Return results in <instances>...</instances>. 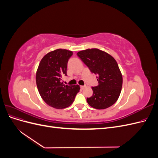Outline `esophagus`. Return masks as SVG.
<instances>
[{
  "label": "esophagus",
  "instance_id": "34e87169",
  "mask_svg": "<svg viewBox=\"0 0 158 158\" xmlns=\"http://www.w3.org/2000/svg\"><path fill=\"white\" fill-rule=\"evenodd\" d=\"M85 88V85H80V88L82 89H84Z\"/></svg>",
  "mask_w": 158,
  "mask_h": 158
}]
</instances>
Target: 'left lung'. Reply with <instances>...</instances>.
Masks as SVG:
<instances>
[{
  "mask_svg": "<svg viewBox=\"0 0 158 158\" xmlns=\"http://www.w3.org/2000/svg\"><path fill=\"white\" fill-rule=\"evenodd\" d=\"M77 55L97 75L99 83L92 88L94 94L87 98L88 104L97 109L113 106L120 95L123 85V76L115 59L107 52L95 48L80 51Z\"/></svg>",
  "mask_w": 158,
  "mask_h": 158,
  "instance_id": "obj_1",
  "label": "left lung"
}]
</instances>
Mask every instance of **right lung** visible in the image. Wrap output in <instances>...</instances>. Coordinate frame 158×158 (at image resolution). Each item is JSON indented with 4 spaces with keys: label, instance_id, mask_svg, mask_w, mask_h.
<instances>
[{
    "label": "right lung",
    "instance_id": "add662e5",
    "mask_svg": "<svg viewBox=\"0 0 158 158\" xmlns=\"http://www.w3.org/2000/svg\"><path fill=\"white\" fill-rule=\"evenodd\" d=\"M73 52L58 49L46 54L41 60L36 72V84L41 98L48 106L64 109L73 103L80 91L78 85H69L61 82L66 76L67 63Z\"/></svg>",
    "mask_w": 158,
    "mask_h": 158
}]
</instances>
